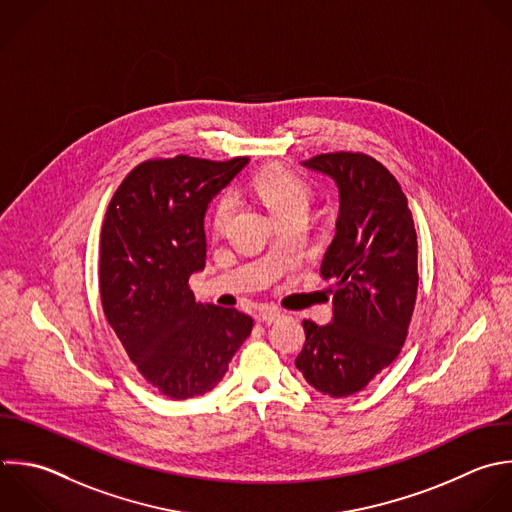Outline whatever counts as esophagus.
Instances as JSON below:
<instances>
[{
    "instance_id": "esophagus-1",
    "label": "esophagus",
    "mask_w": 512,
    "mask_h": 512,
    "mask_svg": "<svg viewBox=\"0 0 512 512\" xmlns=\"http://www.w3.org/2000/svg\"><path fill=\"white\" fill-rule=\"evenodd\" d=\"M278 316H280V312L274 310V308H258L256 314H254V318H256L258 322H262V324H270V322H274Z\"/></svg>"
}]
</instances>
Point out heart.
I'll use <instances>...</instances> for the list:
<instances>
[{
	"instance_id": "1",
	"label": "heart",
	"mask_w": 512,
	"mask_h": 512,
	"mask_svg": "<svg viewBox=\"0 0 512 512\" xmlns=\"http://www.w3.org/2000/svg\"><path fill=\"white\" fill-rule=\"evenodd\" d=\"M252 184L256 194L262 198V202L268 206L274 218L294 208H308V200H310L308 186L286 168H280V166L264 168L254 176ZM232 212H234V196L224 194L214 208L212 230L218 234L224 232L232 218Z\"/></svg>"
}]
</instances>
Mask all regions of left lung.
Masks as SVG:
<instances>
[{
    "label": "left lung",
    "mask_w": 512,
    "mask_h": 512,
    "mask_svg": "<svg viewBox=\"0 0 512 512\" xmlns=\"http://www.w3.org/2000/svg\"><path fill=\"white\" fill-rule=\"evenodd\" d=\"M338 186L336 234L320 274L334 280L332 322L304 320L296 368L332 398L360 392L394 362L406 340L418 288V244L408 200L396 178L360 152L302 162Z\"/></svg>",
    "instance_id": "8db88e82"
}]
</instances>
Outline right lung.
Wrapping results in <instances>:
<instances>
[{
	"instance_id": "obj_1",
	"label": "right lung",
	"mask_w": 512,
	"mask_h": 512,
	"mask_svg": "<svg viewBox=\"0 0 512 512\" xmlns=\"http://www.w3.org/2000/svg\"><path fill=\"white\" fill-rule=\"evenodd\" d=\"M246 164L190 156L142 162L104 218V314L146 382L174 400L210 392L254 326L236 308L196 302L188 286L206 266L208 204Z\"/></svg>"
}]
</instances>
